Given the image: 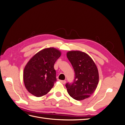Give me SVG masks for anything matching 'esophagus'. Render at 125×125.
Returning a JSON list of instances; mask_svg holds the SVG:
<instances>
[{
  "label": "esophagus",
  "mask_w": 125,
  "mask_h": 125,
  "mask_svg": "<svg viewBox=\"0 0 125 125\" xmlns=\"http://www.w3.org/2000/svg\"><path fill=\"white\" fill-rule=\"evenodd\" d=\"M59 81L62 83V84H65L66 83V80H59Z\"/></svg>",
  "instance_id": "34e87169"
}]
</instances>
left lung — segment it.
<instances>
[{"label": "left lung", "instance_id": "obj_1", "mask_svg": "<svg viewBox=\"0 0 125 125\" xmlns=\"http://www.w3.org/2000/svg\"><path fill=\"white\" fill-rule=\"evenodd\" d=\"M67 57L75 73L73 83L66 87L69 95L77 101L89 97L95 91L99 81V71L95 63L86 53L80 51H71Z\"/></svg>", "mask_w": 125, "mask_h": 125}]
</instances>
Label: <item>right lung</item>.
<instances>
[{"label":"right lung","mask_w":125,"mask_h":125,"mask_svg":"<svg viewBox=\"0 0 125 125\" xmlns=\"http://www.w3.org/2000/svg\"><path fill=\"white\" fill-rule=\"evenodd\" d=\"M61 54V52L56 48H46L29 60L23 75L24 84L29 92L41 97L50 92L56 81L54 63Z\"/></svg>","instance_id":"obj_1"}]
</instances>
